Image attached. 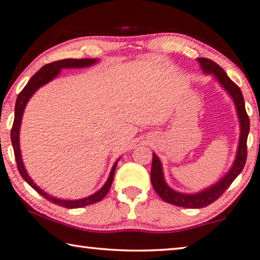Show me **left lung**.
<instances>
[{"label": "left lung", "instance_id": "1", "mask_svg": "<svg viewBox=\"0 0 260 260\" xmlns=\"http://www.w3.org/2000/svg\"><path fill=\"white\" fill-rule=\"evenodd\" d=\"M197 60L200 61L201 67L205 73L214 74L215 78H217L218 81L220 82V85L225 88L232 96V99L234 100L237 116H239L240 119L241 135L236 159L234 161V164H233L230 172L220 180L218 183L213 184L212 187L205 189V190L199 193H191V195L178 192L167 186L164 180V175H162L160 160L158 159V157L153 153L151 165V183L153 189H155V191L158 193V196H159L162 201L167 202V203L188 209L205 208V206L212 204L214 201H217L219 197L227 190V188L230 187L232 182L237 178V175L242 172L246 161V155H248V152H246L248 151L246 150V140H248V134L250 129V119L248 113L245 111L244 99L243 95H242L240 87L237 86L235 82H233L231 80L226 72L223 71L215 61L209 58H203V57H202V58H197Z\"/></svg>", "mask_w": 260, "mask_h": 260}]
</instances>
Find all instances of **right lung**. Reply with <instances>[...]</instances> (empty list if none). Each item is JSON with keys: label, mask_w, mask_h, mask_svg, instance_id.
<instances>
[{"label": "right lung", "mask_w": 260, "mask_h": 260, "mask_svg": "<svg viewBox=\"0 0 260 260\" xmlns=\"http://www.w3.org/2000/svg\"><path fill=\"white\" fill-rule=\"evenodd\" d=\"M94 63H96V59L68 58V59H60L57 61H52V63L47 64V65H45V67L39 70V71L35 73L32 78H30V80L27 82V85L24 87V89L20 91L18 98H17V101H16L15 120H14V125H12V128H11V142H12V147H14L17 167H18V171L21 175V178H23L25 181L34 189L35 191L39 192L41 196L45 197L47 201H49V202H51V203L57 204L59 206H63V208H68V209L82 208V206L94 204V203H96V202H100L101 200H103L105 195L109 192L110 188H111L114 171H116L118 161L114 162V165L111 170V173H110V175H109L108 181L105 182L104 186L101 188L98 192H95V193H93V195L86 197V199L77 200V201H64V200L55 199V197L48 195L47 192L41 190V189L33 182V180L28 177L27 172H26L24 164H23V159H21L20 149H19V129H20V124H21V118H23V112H24V109L26 107V103L28 102L30 96H32L41 86L46 85L47 82H49L55 77L58 76V73L60 72L61 69L86 68V67H90V65H93Z\"/></svg>", "instance_id": "1"}]
</instances>
